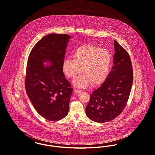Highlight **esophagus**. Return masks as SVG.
<instances>
[{
  "instance_id": "1",
  "label": "esophagus",
  "mask_w": 155,
  "mask_h": 155,
  "mask_svg": "<svg viewBox=\"0 0 155 155\" xmlns=\"http://www.w3.org/2000/svg\"><path fill=\"white\" fill-rule=\"evenodd\" d=\"M74 94H80L81 91L80 90H78V89H76V88H74Z\"/></svg>"
}]
</instances>
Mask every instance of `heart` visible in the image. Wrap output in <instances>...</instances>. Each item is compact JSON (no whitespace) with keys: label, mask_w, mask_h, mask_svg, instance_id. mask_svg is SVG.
Instances as JSON below:
<instances>
[{"label":"heart","mask_w":155,"mask_h":155,"mask_svg":"<svg viewBox=\"0 0 155 155\" xmlns=\"http://www.w3.org/2000/svg\"><path fill=\"white\" fill-rule=\"evenodd\" d=\"M71 56L73 60L67 58L64 61L62 69L68 78L71 79L82 72L74 81L75 86L85 88L91 83L97 86L108 77L112 65V55L107 49L84 44L76 47Z\"/></svg>","instance_id":"obj_1"}]
</instances>
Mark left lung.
I'll use <instances>...</instances> for the list:
<instances>
[{
	"instance_id": "obj_1",
	"label": "left lung",
	"mask_w": 155,
	"mask_h": 155,
	"mask_svg": "<svg viewBox=\"0 0 155 155\" xmlns=\"http://www.w3.org/2000/svg\"><path fill=\"white\" fill-rule=\"evenodd\" d=\"M114 46L112 70L101 86L90 95L86 108L88 117L101 123L114 120L123 111L133 81L130 55L116 41Z\"/></svg>"
}]
</instances>
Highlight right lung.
Returning a JSON list of instances; mask_svg holds the SVG:
<instances>
[{
  "instance_id": "1",
  "label": "right lung",
  "mask_w": 155,
  "mask_h": 155,
  "mask_svg": "<svg viewBox=\"0 0 155 155\" xmlns=\"http://www.w3.org/2000/svg\"><path fill=\"white\" fill-rule=\"evenodd\" d=\"M67 34H48L32 48L27 62L25 85L27 94L37 112L49 121L64 118L69 112L73 89L62 69ZM50 61V66L43 62Z\"/></svg>"
}]
</instances>
